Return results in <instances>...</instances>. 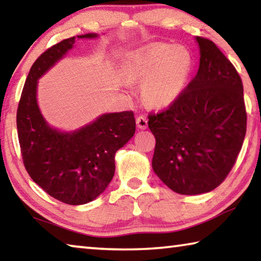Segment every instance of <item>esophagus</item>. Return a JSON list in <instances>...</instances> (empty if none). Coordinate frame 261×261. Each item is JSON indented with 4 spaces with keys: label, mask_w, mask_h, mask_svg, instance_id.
<instances>
[{
    "label": "esophagus",
    "mask_w": 261,
    "mask_h": 261,
    "mask_svg": "<svg viewBox=\"0 0 261 261\" xmlns=\"http://www.w3.org/2000/svg\"><path fill=\"white\" fill-rule=\"evenodd\" d=\"M136 123H137V126H138L139 129H141V130L147 129L148 123H147V118L146 117H144V116L137 117L136 118Z\"/></svg>",
    "instance_id": "34e87169"
}]
</instances>
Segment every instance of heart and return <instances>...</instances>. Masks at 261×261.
<instances>
[{
  "mask_svg": "<svg viewBox=\"0 0 261 261\" xmlns=\"http://www.w3.org/2000/svg\"><path fill=\"white\" fill-rule=\"evenodd\" d=\"M193 70L191 51L184 46L151 42L126 53L122 72L125 81L141 84L144 102L152 108H166L177 100Z\"/></svg>",
  "mask_w": 261,
  "mask_h": 261,
  "instance_id": "b5f03b06",
  "label": "heart"
}]
</instances>
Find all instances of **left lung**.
Instances as JSON below:
<instances>
[{
  "label": "left lung",
  "instance_id": "8db88e82",
  "mask_svg": "<svg viewBox=\"0 0 261 261\" xmlns=\"http://www.w3.org/2000/svg\"><path fill=\"white\" fill-rule=\"evenodd\" d=\"M199 69L165 112L148 116L155 137L152 167L179 194L210 192L235 165L246 132L243 84L214 42L196 37Z\"/></svg>",
  "mask_w": 261,
  "mask_h": 261
}]
</instances>
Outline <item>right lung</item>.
<instances>
[{
    "mask_svg": "<svg viewBox=\"0 0 261 261\" xmlns=\"http://www.w3.org/2000/svg\"><path fill=\"white\" fill-rule=\"evenodd\" d=\"M72 37L38 57L26 78L17 110V130L24 166L35 183L55 199L69 205L87 204L102 193L115 173V153L135 135L132 112L106 113L71 131H62L46 121L38 103V84L72 49Z\"/></svg>",
    "mask_w": 261,
    "mask_h": 261,
    "instance_id": "obj_1",
    "label": "right lung"
}]
</instances>
